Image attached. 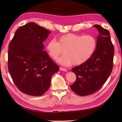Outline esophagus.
I'll return each mask as SVG.
<instances>
[{
    "label": "esophagus",
    "instance_id": "1",
    "mask_svg": "<svg viewBox=\"0 0 122 122\" xmlns=\"http://www.w3.org/2000/svg\"><path fill=\"white\" fill-rule=\"evenodd\" d=\"M60 70L61 71H66V72L67 71V70H66V69H64V68H61V67H60Z\"/></svg>",
    "mask_w": 122,
    "mask_h": 122
}]
</instances>
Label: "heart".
<instances>
[{
    "mask_svg": "<svg viewBox=\"0 0 122 122\" xmlns=\"http://www.w3.org/2000/svg\"><path fill=\"white\" fill-rule=\"evenodd\" d=\"M97 45V40L94 36L69 33L60 36L58 42L54 39L49 40L46 49L49 56L54 60L58 59L64 50L65 54L58 60L62 65L79 66L91 58Z\"/></svg>",
    "mask_w": 122,
    "mask_h": 122,
    "instance_id": "b5f03b06",
    "label": "heart"
}]
</instances>
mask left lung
Listing matches in <instances>:
<instances>
[{
    "mask_svg": "<svg viewBox=\"0 0 122 122\" xmlns=\"http://www.w3.org/2000/svg\"><path fill=\"white\" fill-rule=\"evenodd\" d=\"M93 27L99 32L95 53L86 62L72 69L76 79L70 87L80 96L92 94L100 90L113 69L114 48L110 32L100 25H95Z\"/></svg>",
    "mask_w": 122,
    "mask_h": 122,
    "instance_id": "obj_1",
    "label": "left lung"
}]
</instances>
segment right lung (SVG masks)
Masks as SVG:
<instances>
[{
	"mask_svg": "<svg viewBox=\"0 0 122 122\" xmlns=\"http://www.w3.org/2000/svg\"><path fill=\"white\" fill-rule=\"evenodd\" d=\"M50 31L34 22L19 27L8 47V67L14 83L29 95H42L59 67L49 56L43 42Z\"/></svg>",
	"mask_w": 122,
	"mask_h": 122,
	"instance_id": "right-lung-1",
	"label": "right lung"
}]
</instances>
